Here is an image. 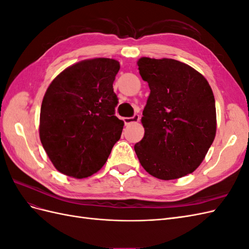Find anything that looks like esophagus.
<instances>
[{"label":"esophagus","mask_w":249,"mask_h":249,"mask_svg":"<svg viewBox=\"0 0 249 249\" xmlns=\"http://www.w3.org/2000/svg\"><path fill=\"white\" fill-rule=\"evenodd\" d=\"M139 118H140V116L138 114H134L132 117H124V122L125 124V125H129V124H133V123H137L138 120H139Z\"/></svg>","instance_id":"1"}]
</instances>
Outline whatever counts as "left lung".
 I'll list each match as a JSON object with an SVG mask.
<instances>
[{
    "label": "left lung",
    "instance_id": "1",
    "mask_svg": "<svg viewBox=\"0 0 249 249\" xmlns=\"http://www.w3.org/2000/svg\"><path fill=\"white\" fill-rule=\"evenodd\" d=\"M150 93L141 122L144 137L134 146L149 175L175 179L196 169L216 134V108L208 81L175 59L138 60Z\"/></svg>",
    "mask_w": 249,
    "mask_h": 249
}]
</instances>
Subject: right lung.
Wrapping results in <instances>:
<instances>
[{"mask_svg":"<svg viewBox=\"0 0 249 249\" xmlns=\"http://www.w3.org/2000/svg\"><path fill=\"white\" fill-rule=\"evenodd\" d=\"M114 59L84 60L54 79L43 96L39 136L57 170L83 178L106 163L124 123L115 116Z\"/></svg>","mask_w":249,"mask_h":249,"instance_id":"1","label":"right lung"}]
</instances>
